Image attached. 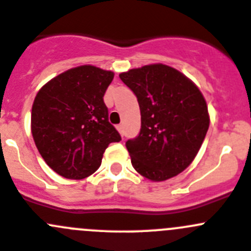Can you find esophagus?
<instances>
[{"label": "esophagus", "instance_id": "esophagus-1", "mask_svg": "<svg viewBox=\"0 0 251 251\" xmlns=\"http://www.w3.org/2000/svg\"><path fill=\"white\" fill-rule=\"evenodd\" d=\"M117 130H118V132H119V134H121V135H123V134H124L123 126H122V124H118V126H117Z\"/></svg>", "mask_w": 251, "mask_h": 251}]
</instances>
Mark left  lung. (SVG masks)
<instances>
[{
	"label": "left lung",
	"instance_id": "left-lung-1",
	"mask_svg": "<svg viewBox=\"0 0 251 251\" xmlns=\"http://www.w3.org/2000/svg\"><path fill=\"white\" fill-rule=\"evenodd\" d=\"M119 77L137 96L142 116L139 135L126 143L133 168L151 181L182 173L209 127L208 107L200 88L164 64L132 69Z\"/></svg>",
	"mask_w": 251,
	"mask_h": 251
}]
</instances>
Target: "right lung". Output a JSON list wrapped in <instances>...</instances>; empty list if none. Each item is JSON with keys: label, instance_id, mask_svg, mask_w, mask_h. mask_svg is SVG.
<instances>
[{"label": "right lung", "instance_id": "obj_1", "mask_svg": "<svg viewBox=\"0 0 251 251\" xmlns=\"http://www.w3.org/2000/svg\"><path fill=\"white\" fill-rule=\"evenodd\" d=\"M113 77L112 71L82 65L64 71L38 91L30 118L33 139L48 166L63 177L92 175L107 147L121 140L103 102Z\"/></svg>", "mask_w": 251, "mask_h": 251}]
</instances>
